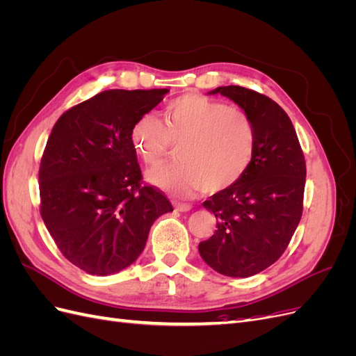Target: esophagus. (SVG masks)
Segmentation results:
<instances>
[{
    "instance_id": "1",
    "label": "esophagus",
    "mask_w": 356,
    "mask_h": 356,
    "mask_svg": "<svg viewBox=\"0 0 356 356\" xmlns=\"http://www.w3.org/2000/svg\"><path fill=\"white\" fill-rule=\"evenodd\" d=\"M174 208L177 209V211H179V212H187V211H190L193 207L190 203H182V202H174Z\"/></svg>"
}]
</instances>
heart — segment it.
Instances as JSON below:
<instances>
[{"label":"heart","mask_w":356,"mask_h":356,"mask_svg":"<svg viewBox=\"0 0 356 356\" xmlns=\"http://www.w3.org/2000/svg\"><path fill=\"white\" fill-rule=\"evenodd\" d=\"M131 144L149 168L178 145L174 165L147 172L149 184L172 196H190L208 188L227 190L250 169L257 144L255 126L243 110L200 93H186L163 110V123L153 113L139 115L131 127Z\"/></svg>","instance_id":"obj_1"}]
</instances>
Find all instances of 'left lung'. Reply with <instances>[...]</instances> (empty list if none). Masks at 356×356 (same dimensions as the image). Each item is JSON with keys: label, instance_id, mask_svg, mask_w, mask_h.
I'll return each mask as SVG.
<instances>
[{"label": "left lung", "instance_id": "8db88e82", "mask_svg": "<svg viewBox=\"0 0 356 356\" xmlns=\"http://www.w3.org/2000/svg\"><path fill=\"white\" fill-rule=\"evenodd\" d=\"M217 93L251 117L257 144L238 184L203 202L217 230L199 243V252L215 272L248 277L277 261L293 238L303 212L306 161L293 123L275 101L241 86L209 92Z\"/></svg>", "mask_w": 356, "mask_h": 356}]
</instances>
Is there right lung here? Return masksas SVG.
<instances>
[{"mask_svg":"<svg viewBox=\"0 0 356 356\" xmlns=\"http://www.w3.org/2000/svg\"><path fill=\"white\" fill-rule=\"evenodd\" d=\"M168 89L105 90L72 106L53 126L40 163V212L63 257L89 275L108 276L144 251L153 222L174 211L143 184L131 144L139 115Z\"/></svg>","mask_w":356,"mask_h":356,"instance_id":"1","label":"right lung"}]
</instances>
